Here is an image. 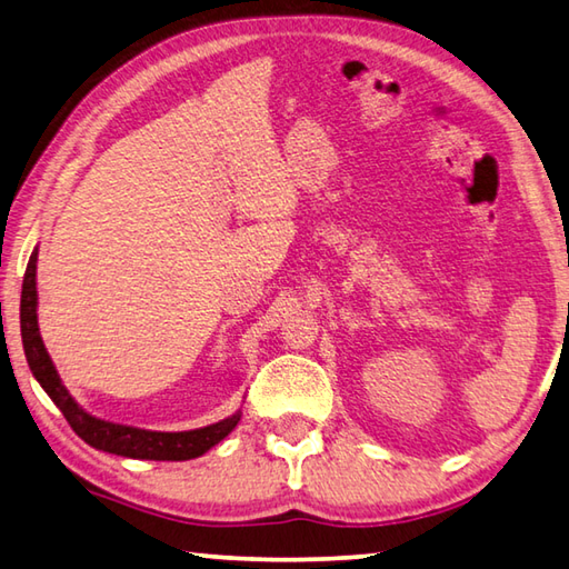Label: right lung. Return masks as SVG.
<instances>
[{
  "label": "right lung",
  "instance_id": "right-lung-1",
  "mask_svg": "<svg viewBox=\"0 0 569 569\" xmlns=\"http://www.w3.org/2000/svg\"><path fill=\"white\" fill-rule=\"evenodd\" d=\"M37 249H33L24 286H21V342H24V355L31 367L33 377L43 387L53 405L61 409V415L69 421L71 429L81 437L88 447L128 456V459H150V461H187L197 459L204 451H209L214 443H219L227 433L239 425L241 415H231L229 419H221L217 425H209L204 429L194 431H148L138 427L113 425V421L96 419L76 405V399L69 395V389L61 385V377L56 372V367L49 358L47 348H43L39 336V322H37Z\"/></svg>",
  "mask_w": 569,
  "mask_h": 569
}]
</instances>
